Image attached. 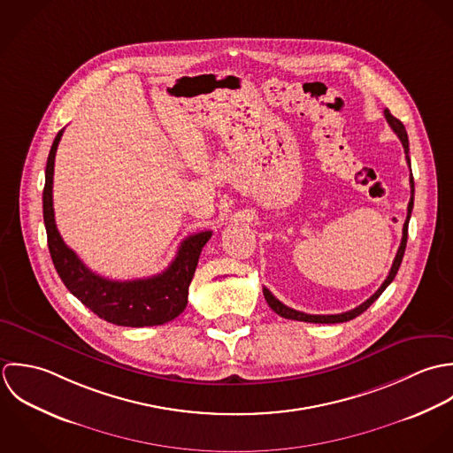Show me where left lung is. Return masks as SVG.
I'll return each instance as SVG.
<instances>
[{"instance_id":"8db88e82","label":"left lung","mask_w":453,"mask_h":453,"mask_svg":"<svg viewBox=\"0 0 453 453\" xmlns=\"http://www.w3.org/2000/svg\"><path fill=\"white\" fill-rule=\"evenodd\" d=\"M383 113H385V119H387L388 126L392 127V131H394V133L397 134V138L401 140V143H403V147H404L406 161H408V165H410V156H408V154H410V142H408V134H406V129H404L403 122H401L399 119H395L387 108H385ZM410 185H411V197H410V203H408V215H406V220H404V226H403V240H401L399 250H397V254H395V259H394V263H392V268H390V272H388V276L385 278V281L381 283V287H380L369 299H365L357 308H354V310H350V311H345V313H338V315H310V313H303V311H297V310H292V308L285 306L283 303H280V301L273 296L272 292L265 287L263 292H265V297H266V301H268V304H270V308H272L273 311L278 313V315L283 317V319L299 320V322H313V324H340V322H349V320H352V319H356V317H359L361 313H364V311L381 296V292L392 283V280L395 278V274L399 272V266H401V263H403V256H404L406 242H408V222H410V217H411L413 196H415L413 177H410Z\"/></svg>"}]
</instances>
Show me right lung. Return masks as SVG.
<instances>
[{"instance_id": "add662e5", "label": "right lung", "mask_w": 453, "mask_h": 453, "mask_svg": "<svg viewBox=\"0 0 453 453\" xmlns=\"http://www.w3.org/2000/svg\"><path fill=\"white\" fill-rule=\"evenodd\" d=\"M63 129L54 138L45 168L43 222L47 242L56 272L66 288L82 301L99 319L124 327L161 326L177 319L187 306L188 285L196 272L199 256L211 231H201L185 238L172 265L159 274L138 280H108L92 273L79 256L63 242L52 206L54 159Z\"/></svg>"}]
</instances>
